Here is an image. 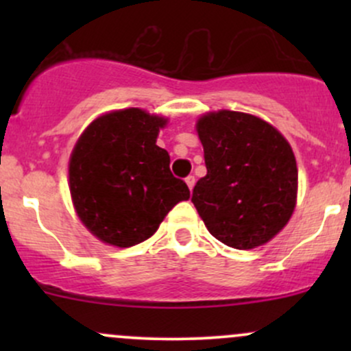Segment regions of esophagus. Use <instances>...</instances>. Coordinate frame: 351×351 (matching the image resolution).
Segmentation results:
<instances>
[{"mask_svg":"<svg viewBox=\"0 0 351 351\" xmlns=\"http://www.w3.org/2000/svg\"><path fill=\"white\" fill-rule=\"evenodd\" d=\"M184 181H186V184H188V188H189V189L195 188V183H196V178H195V176L189 175V176H186V178H184Z\"/></svg>","mask_w":351,"mask_h":351,"instance_id":"34e87169","label":"esophagus"}]
</instances>
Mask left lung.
<instances>
[{
  "mask_svg": "<svg viewBox=\"0 0 351 351\" xmlns=\"http://www.w3.org/2000/svg\"><path fill=\"white\" fill-rule=\"evenodd\" d=\"M196 130L208 173L191 201L208 231L243 251L271 241L295 208L299 173L291 145L271 123L243 112H209Z\"/></svg>",
  "mask_w": 351,
  "mask_h": 351,
  "instance_id": "left-lung-1",
  "label": "left lung"
}]
</instances>
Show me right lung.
Segmentation results:
<instances>
[{"label":"right lung","mask_w":351,"mask_h":351,"mask_svg":"<svg viewBox=\"0 0 351 351\" xmlns=\"http://www.w3.org/2000/svg\"><path fill=\"white\" fill-rule=\"evenodd\" d=\"M167 119L142 108L95 119L69 160V188L84 226L102 243L130 247L155 234L175 204L189 198L170 171V155L156 145Z\"/></svg>","instance_id":"add662e5"}]
</instances>
